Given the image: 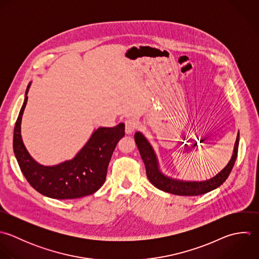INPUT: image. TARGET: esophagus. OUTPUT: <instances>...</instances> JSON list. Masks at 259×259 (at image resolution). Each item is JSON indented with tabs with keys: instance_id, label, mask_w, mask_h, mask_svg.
Returning <instances> with one entry per match:
<instances>
[{
	"instance_id": "34e87169",
	"label": "esophagus",
	"mask_w": 259,
	"mask_h": 259,
	"mask_svg": "<svg viewBox=\"0 0 259 259\" xmlns=\"http://www.w3.org/2000/svg\"><path fill=\"white\" fill-rule=\"evenodd\" d=\"M138 128V123L134 119H128L125 121V131L127 134H131Z\"/></svg>"
}]
</instances>
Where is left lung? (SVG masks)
<instances>
[{
	"label": "left lung",
	"instance_id": "obj_1",
	"mask_svg": "<svg viewBox=\"0 0 259 259\" xmlns=\"http://www.w3.org/2000/svg\"><path fill=\"white\" fill-rule=\"evenodd\" d=\"M136 145L139 149L141 158L145 164L146 175L149 182L158 190L165 193L178 195V196H200L206 193H209L217 188H219L229 177L238 153L239 145V132L237 134L236 142L234 145V150L231 159L227 165L219 171L215 177L202 181V182H193V181H183L178 179H172L168 176H165L159 167V162L156 156V153L147 140V138L139 131L134 135Z\"/></svg>",
	"mask_w": 259,
	"mask_h": 259
}]
</instances>
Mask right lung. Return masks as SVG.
I'll return each mask as SVG.
<instances>
[{"mask_svg":"<svg viewBox=\"0 0 259 259\" xmlns=\"http://www.w3.org/2000/svg\"><path fill=\"white\" fill-rule=\"evenodd\" d=\"M30 85L31 82L27 87L13 137V149L22 174L32 188L48 198L71 200L96 193L106 181L117 143L125 135L124 123L96 129L73 158L55 165H42L29 154L21 136L22 116Z\"/></svg>","mask_w":259,"mask_h":259,"instance_id":"1","label":"right lung"}]
</instances>
